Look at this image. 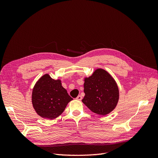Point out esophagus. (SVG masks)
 I'll list each match as a JSON object with an SVG mask.
<instances>
[{
	"label": "esophagus",
	"mask_w": 158,
	"mask_h": 158,
	"mask_svg": "<svg viewBox=\"0 0 158 158\" xmlns=\"http://www.w3.org/2000/svg\"><path fill=\"white\" fill-rule=\"evenodd\" d=\"M76 99L77 100H78V101H81V100H82V95H78V96L76 98Z\"/></svg>",
	"instance_id": "esophagus-1"
}]
</instances>
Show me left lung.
I'll list each match as a JSON object with an SVG mask.
<instances>
[{
  "label": "left lung",
  "instance_id": "1",
  "mask_svg": "<svg viewBox=\"0 0 158 158\" xmlns=\"http://www.w3.org/2000/svg\"><path fill=\"white\" fill-rule=\"evenodd\" d=\"M85 96L82 102L92 112L106 115L116 107L119 91L115 80L106 70L98 69L84 78Z\"/></svg>",
  "mask_w": 158,
  "mask_h": 158
}]
</instances>
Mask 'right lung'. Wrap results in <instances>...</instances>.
I'll return each instance as SVG.
<instances>
[{
  "label": "right lung",
  "instance_id": "right-lung-1",
  "mask_svg": "<svg viewBox=\"0 0 158 158\" xmlns=\"http://www.w3.org/2000/svg\"><path fill=\"white\" fill-rule=\"evenodd\" d=\"M62 86L60 80L46 74L38 80L33 88L31 102L35 112L43 118L54 119L63 113L73 100Z\"/></svg>",
  "mask_w": 158,
  "mask_h": 158
}]
</instances>
